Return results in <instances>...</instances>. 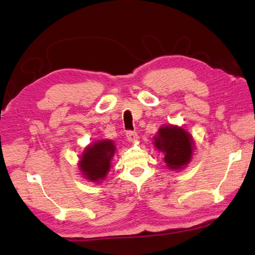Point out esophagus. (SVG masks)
I'll return each instance as SVG.
<instances>
[{"instance_id": "esophagus-1", "label": "esophagus", "mask_w": 255, "mask_h": 255, "mask_svg": "<svg viewBox=\"0 0 255 255\" xmlns=\"http://www.w3.org/2000/svg\"><path fill=\"white\" fill-rule=\"evenodd\" d=\"M126 137L128 139L129 142H134L136 140L138 139V134L136 131H131V130H128L126 132Z\"/></svg>"}]
</instances>
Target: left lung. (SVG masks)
I'll use <instances>...</instances> for the list:
<instances>
[{
	"mask_svg": "<svg viewBox=\"0 0 255 255\" xmlns=\"http://www.w3.org/2000/svg\"><path fill=\"white\" fill-rule=\"evenodd\" d=\"M154 145L164 153V161L170 169H182L192 159L193 139L183 128H160L154 137Z\"/></svg>",
	"mask_w": 255,
	"mask_h": 255,
	"instance_id": "1",
	"label": "left lung"
}]
</instances>
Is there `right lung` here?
I'll return each mask as SVG.
<instances>
[{
    "label": "right lung",
    "instance_id": "obj_1",
    "mask_svg": "<svg viewBox=\"0 0 255 255\" xmlns=\"http://www.w3.org/2000/svg\"><path fill=\"white\" fill-rule=\"evenodd\" d=\"M112 140H100L85 149L80 161L83 175L92 182L104 180L111 167V159L115 152Z\"/></svg>",
    "mask_w": 255,
    "mask_h": 255
}]
</instances>
